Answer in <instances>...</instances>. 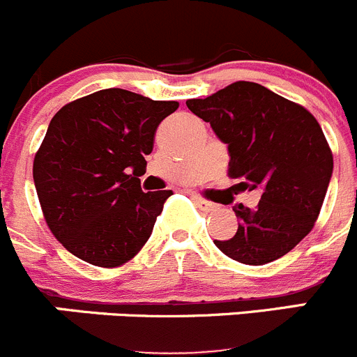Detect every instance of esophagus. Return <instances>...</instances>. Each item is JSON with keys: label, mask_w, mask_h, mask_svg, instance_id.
Returning <instances> with one entry per match:
<instances>
[{"label": "esophagus", "mask_w": 357, "mask_h": 357, "mask_svg": "<svg viewBox=\"0 0 357 357\" xmlns=\"http://www.w3.org/2000/svg\"><path fill=\"white\" fill-rule=\"evenodd\" d=\"M194 201H196L197 206H199L203 211H215V210H217V204L211 203V201L203 199V197L197 196V194H196V196H194Z\"/></svg>", "instance_id": "obj_1"}]
</instances>
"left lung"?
I'll list each match as a JSON object with an SVG mask.
<instances>
[{"label": "left lung", "mask_w": 357, "mask_h": 357, "mask_svg": "<svg viewBox=\"0 0 357 357\" xmlns=\"http://www.w3.org/2000/svg\"><path fill=\"white\" fill-rule=\"evenodd\" d=\"M227 144L229 177L239 190H262L257 208L234 204L239 218L231 239L215 246L246 266H264L312 231L333 154L319 123L302 105L252 81H236L206 98L185 102Z\"/></svg>", "instance_id": "8db88e82"}]
</instances>
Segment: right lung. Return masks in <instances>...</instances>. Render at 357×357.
Returning a JSON list of instances; mask_svg holds the SVG:
<instances>
[{
    "instance_id": "right-lung-1",
    "label": "right lung",
    "mask_w": 357,
    "mask_h": 357,
    "mask_svg": "<svg viewBox=\"0 0 357 357\" xmlns=\"http://www.w3.org/2000/svg\"><path fill=\"white\" fill-rule=\"evenodd\" d=\"M175 100L107 88L63 105L34 156L45 220L63 248L98 267L132 260L172 190L144 192L146 156Z\"/></svg>"
}]
</instances>
